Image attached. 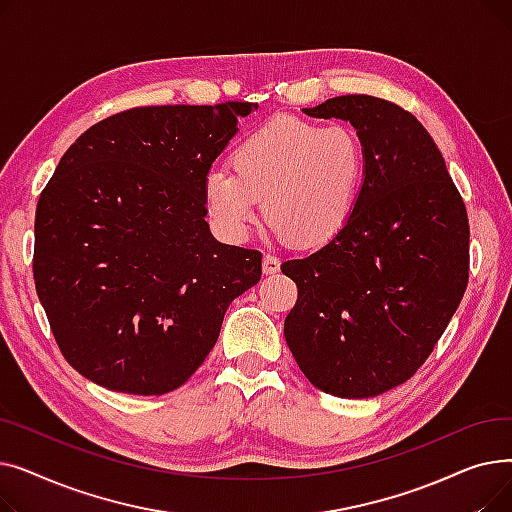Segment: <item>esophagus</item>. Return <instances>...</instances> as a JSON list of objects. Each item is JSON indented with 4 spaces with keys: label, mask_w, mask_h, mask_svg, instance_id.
<instances>
[{
    "label": "esophagus",
    "mask_w": 512,
    "mask_h": 512,
    "mask_svg": "<svg viewBox=\"0 0 512 512\" xmlns=\"http://www.w3.org/2000/svg\"><path fill=\"white\" fill-rule=\"evenodd\" d=\"M280 270V259L274 255H263V274H276Z\"/></svg>",
    "instance_id": "esophagus-1"
}]
</instances>
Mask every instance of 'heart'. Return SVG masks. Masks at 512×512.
<instances>
[{"mask_svg": "<svg viewBox=\"0 0 512 512\" xmlns=\"http://www.w3.org/2000/svg\"><path fill=\"white\" fill-rule=\"evenodd\" d=\"M365 168V143L351 124L276 116L232 149V173L207 172L203 201L211 222L236 240L259 222L263 201L265 220L292 245L311 249L353 218Z\"/></svg>", "mask_w": 512, "mask_h": 512, "instance_id": "b5f03b06", "label": "heart"}]
</instances>
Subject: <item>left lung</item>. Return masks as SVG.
<instances>
[{
	"label": "left lung",
	"instance_id": "8db88e82",
	"mask_svg": "<svg viewBox=\"0 0 512 512\" xmlns=\"http://www.w3.org/2000/svg\"><path fill=\"white\" fill-rule=\"evenodd\" d=\"M303 112L351 122L367 168L348 224L280 267L299 288L284 336L315 388L371 398L413 378L459 307L469 280L467 209L434 139L400 105L342 95Z\"/></svg>",
	"mask_w": 512,
	"mask_h": 512
}]
</instances>
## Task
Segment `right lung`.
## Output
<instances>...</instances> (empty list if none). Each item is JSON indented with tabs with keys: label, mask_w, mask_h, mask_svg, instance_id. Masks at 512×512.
Returning <instances> with one entry per match:
<instances>
[{
	"label": "right lung",
	"mask_w": 512,
	"mask_h": 512,
	"mask_svg": "<svg viewBox=\"0 0 512 512\" xmlns=\"http://www.w3.org/2000/svg\"><path fill=\"white\" fill-rule=\"evenodd\" d=\"M257 103L151 105L80 134L43 188L33 276L66 361L114 392L180 388L261 253L222 245L203 180Z\"/></svg>",
	"instance_id": "obj_1"
}]
</instances>
